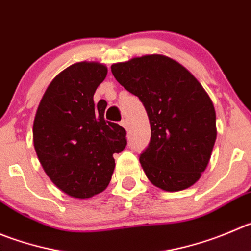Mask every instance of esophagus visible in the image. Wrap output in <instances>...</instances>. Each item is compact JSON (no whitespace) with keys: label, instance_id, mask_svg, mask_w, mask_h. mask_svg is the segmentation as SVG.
I'll return each mask as SVG.
<instances>
[{"label":"esophagus","instance_id":"1","mask_svg":"<svg viewBox=\"0 0 251 251\" xmlns=\"http://www.w3.org/2000/svg\"><path fill=\"white\" fill-rule=\"evenodd\" d=\"M121 126H123L124 128H127L128 127V123H127V120H123L121 121Z\"/></svg>","mask_w":251,"mask_h":251}]
</instances>
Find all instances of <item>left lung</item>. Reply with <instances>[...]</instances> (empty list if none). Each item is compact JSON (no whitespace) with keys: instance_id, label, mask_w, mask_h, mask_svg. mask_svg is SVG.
<instances>
[{"instance_id":"1","label":"left lung","mask_w":251,"mask_h":251,"mask_svg":"<svg viewBox=\"0 0 251 251\" xmlns=\"http://www.w3.org/2000/svg\"><path fill=\"white\" fill-rule=\"evenodd\" d=\"M111 72L147 111L151 140L140 163L150 182L167 192L193 186L207 168L217 139L214 106L200 81L161 54L116 63Z\"/></svg>"}]
</instances>
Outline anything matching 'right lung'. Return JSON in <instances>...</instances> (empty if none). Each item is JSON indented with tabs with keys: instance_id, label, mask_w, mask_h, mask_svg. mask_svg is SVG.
<instances>
[{
	"instance_id": "right-lung-1",
	"label": "right lung",
	"mask_w": 251,
	"mask_h": 251,
	"mask_svg": "<svg viewBox=\"0 0 251 251\" xmlns=\"http://www.w3.org/2000/svg\"><path fill=\"white\" fill-rule=\"evenodd\" d=\"M98 62H79L47 88L33 123L37 156L50 181L73 198H90L109 186L114 153L126 147V131L104 119L105 101L94 93L106 78Z\"/></svg>"
}]
</instances>
